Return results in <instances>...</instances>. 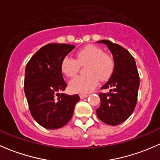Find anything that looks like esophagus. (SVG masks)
Listing matches in <instances>:
<instances>
[{"label":"esophagus","mask_w":160,"mask_h":160,"mask_svg":"<svg viewBox=\"0 0 160 160\" xmlns=\"http://www.w3.org/2000/svg\"><path fill=\"white\" fill-rule=\"evenodd\" d=\"M88 94H86V93H80V97L81 99H83V98H85V97H88Z\"/></svg>","instance_id":"1"}]
</instances>
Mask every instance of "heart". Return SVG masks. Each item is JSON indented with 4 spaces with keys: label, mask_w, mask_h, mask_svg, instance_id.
Returning a JSON list of instances; mask_svg holds the SVG:
<instances>
[{
    "label": "heart",
    "mask_w": 160,
    "mask_h": 160,
    "mask_svg": "<svg viewBox=\"0 0 160 160\" xmlns=\"http://www.w3.org/2000/svg\"><path fill=\"white\" fill-rule=\"evenodd\" d=\"M77 60L66 56L61 63V70L69 78L78 73L80 65H86L85 73L79 76L70 83V89L75 93H89L98 83V80H106L110 77L114 70V59L103 50L94 45H89L80 50L76 54Z\"/></svg>",
    "instance_id": "obj_1"
}]
</instances>
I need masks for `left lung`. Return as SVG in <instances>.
<instances>
[{
    "label": "left lung",
    "mask_w": 160,
    "mask_h": 160,
    "mask_svg": "<svg viewBox=\"0 0 160 160\" xmlns=\"http://www.w3.org/2000/svg\"><path fill=\"white\" fill-rule=\"evenodd\" d=\"M97 42L108 47L115 66L110 78L101 87V90L110 89V92L99 93L100 106L97 115L106 124L117 126L127 120L135 109L139 87V73L133 57L127 49L108 40Z\"/></svg>",
    "instance_id": "left-lung-1"
}]
</instances>
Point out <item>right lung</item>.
<instances>
[{
    "instance_id": "right-lung-1",
    "label": "right lung",
    "mask_w": 160,
    "mask_h": 160,
    "mask_svg": "<svg viewBox=\"0 0 160 160\" xmlns=\"http://www.w3.org/2000/svg\"><path fill=\"white\" fill-rule=\"evenodd\" d=\"M74 46L48 43L30 59L25 69L24 93L32 117L46 129L65 126L73 116L78 94L60 93L67 87L61 70L63 59Z\"/></svg>"
}]
</instances>
